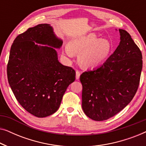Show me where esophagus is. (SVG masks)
<instances>
[{
	"mask_svg": "<svg viewBox=\"0 0 146 146\" xmlns=\"http://www.w3.org/2000/svg\"><path fill=\"white\" fill-rule=\"evenodd\" d=\"M80 76V72L78 70H76V79L79 80Z\"/></svg>",
	"mask_w": 146,
	"mask_h": 146,
	"instance_id": "esophagus-1",
	"label": "esophagus"
}]
</instances>
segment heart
<instances>
[{
    "instance_id": "obj_1",
    "label": "heart",
    "mask_w": 146,
    "mask_h": 146,
    "mask_svg": "<svg viewBox=\"0 0 146 146\" xmlns=\"http://www.w3.org/2000/svg\"><path fill=\"white\" fill-rule=\"evenodd\" d=\"M111 44L107 38H100L94 33L75 38L64 48V53L70 58L74 54H80L79 61L84 67L94 68L101 64L108 56Z\"/></svg>"
}]
</instances>
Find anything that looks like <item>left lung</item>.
Here are the masks:
<instances>
[{
	"mask_svg": "<svg viewBox=\"0 0 146 146\" xmlns=\"http://www.w3.org/2000/svg\"><path fill=\"white\" fill-rule=\"evenodd\" d=\"M117 31V30H116ZM118 46L101 66L80 75L82 107L88 117L103 121L131 101L139 86L142 55L129 34L119 29Z\"/></svg>",
	"mask_w": 146,
	"mask_h": 146,
	"instance_id": "left-lung-1",
	"label": "left lung"
}]
</instances>
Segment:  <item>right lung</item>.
<instances>
[{"instance_id": "obj_1", "label": "right lung", "mask_w": 146, "mask_h": 146, "mask_svg": "<svg viewBox=\"0 0 146 146\" xmlns=\"http://www.w3.org/2000/svg\"><path fill=\"white\" fill-rule=\"evenodd\" d=\"M62 43L50 25L40 24L18 36L11 46L8 81L20 104L36 117L55 113L75 80L74 70L58 60L56 49Z\"/></svg>"}]
</instances>
